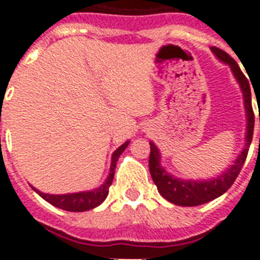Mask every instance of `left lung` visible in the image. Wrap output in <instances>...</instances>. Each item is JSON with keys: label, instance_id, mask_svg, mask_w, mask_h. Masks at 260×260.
<instances>
[{"label": "left lung", "instance_id": "obj_1", "mask_svg": "<svg viewBox=\"0 0 260 260\" xmlns=\"http://www.w3.org/2000/svg\"><path fill=\"white\" fill-rule=\"evenodd\" d=\"M212 51L214 55L217 56L220 60L228 63L232 67L235 77L240 83V87L244 94V102H246L247 116H248V124H247V143L246 148L242 151V154L239 155V158L236 159L235 165H232L231 169L221 174L220 177L213 178L210 181H182L178 178H174L173 175L167 174L165 171L160 163H159V151L156 148L154 143H150L151 152H150V173L152 177V181L155 182V185L158 187L159 193L162 194V197H165L167 201L173 202L175 205L181 206H197L206 204V202L212 201L214 198L220 197L221 194H224L226 190L230 189L231 186L234 185V182L236 181V178L242 171V167L246 162L247 155H248V150H250L251 140H252V134H254V124H255V116L254 110H252V102H251V89L248 79L246 78V75L243 74V71L240 70V67L235 59L228 55L225 51L220 50L217 47H212ZM260 121V114H259Z\"/></svg>", "mask_w": 260, "mask_h": 260}]
</instances>
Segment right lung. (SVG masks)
<instances>
[{"label": "right lung", "instance_id": "1", "mask_svg": "<svg viewBox=\"0 0 260 260\" xmlns=\"http://www.w3.org/2000/svg\"><path fill=\"white\" fill-rule=\"evenodd\" d=\"M129 142H125L121 147H118L117 150L114 151L113 156H112V165H110L109 177L105 181L104 185H101L98 189H94L91 191H82V193H73V194H62V196H52V194H46L34 189L36 193L42 198H44L47 202H50L51 205L60 208L63 210H69V212H85L90 210L98 206L100 204L104 202L108 193H109V187L112 185L114 178V170H116V163L118 160V156L122 154V151L128 147Z\"/></svg>", "mask_w": 260, "mask_h": 260}]
</instances>
